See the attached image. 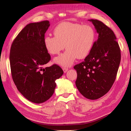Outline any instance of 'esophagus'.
<instances>
[{"label":"esophagus","instance_id":"esophagus-1","mask_svg":"<svg viewBox=\"0 0 131 131\" xmlns=\"http://www.w3.org/2000/svg\"><path fill=\"white\" fill-rule=\"evenodd\" d=\"M62 69H63V72L65 73H66V72H67L68 70V68H63Z\"/></svg>","mask_w":131,"mask_h":131}]
</instances>
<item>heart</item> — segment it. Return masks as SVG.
<instances>
[{
  "mask_svg": "<svg viewBox=\"0 0 131 131\" xmlns=\"http://www.w3.org/2000/svg\"><path fill=\"white\" fill-rule=\"evenodd\" d=\"M54 34L44 37V46L51 54L60 53L66 47V51L54 59L63 66H70L78 57H87L96 40L95 30L90 25L63 22L55 27Z\"/></svg>",
  "mask_w": 131,
  "mask_h": 131,
  "instance_id": "obj_1",
  "label": "heart"
}]
</instances>
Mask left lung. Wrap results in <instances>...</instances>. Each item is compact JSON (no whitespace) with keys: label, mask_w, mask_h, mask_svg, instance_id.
Here are the masks:
<instances>
[{"label":"left lung","mask_w":131,"mask_h":131,"mask_svg":"<svg viewBox=\"0 0 131 131\" xmlns=\"http://www.w3.org/2000/svg\"><path fill=\"white\" fill-rule=\"evenodd\" d=\"M92 23L98 39L83 62L74 66L77 70L75 84L85 98L96 100L107 93L116 79L121 62V49L113 30L101 21Z\"/></svg>","instance_id":"obj_1"}]
</instances>
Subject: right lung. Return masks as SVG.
<instances>
[{"label":"right lung","mask_w":131,"mask_h":131,"mask_svg":"<svg viewBox=\"0 0 131 131\" xmlns=\"http://www.w3.org/2000/svg\"><path fill=\"white\" fill-rule=\"evenodd\" d=\"M48 21L30 23L19 32L10 47L9 60L12 79L26 99L36 104L48 100L53 94L55 80L63 74L56 64L44 68L51 60L44 38Z\"/></svg>","instance_id":"1"}]
</instances>
